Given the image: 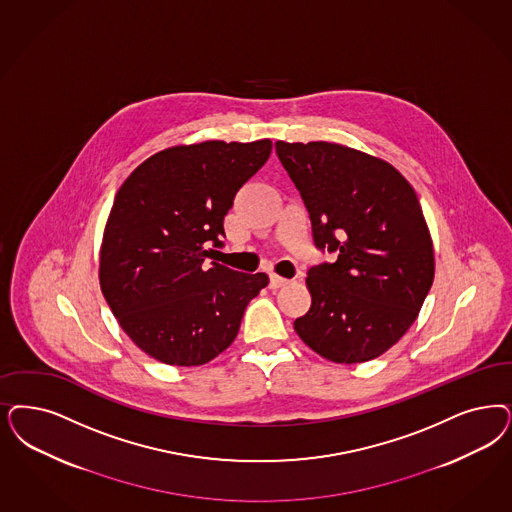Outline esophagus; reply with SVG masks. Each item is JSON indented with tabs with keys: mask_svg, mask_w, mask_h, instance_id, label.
<instances>
[{
	"mask_svg": "<svg viewBox=\"0 0 512 512\" xmlns=\"http://www.w3.org/2000/svg\"><path fill=\"white\" fill-rule=\"evenodd\" d=\"M289 280L287 278H282V276H278V274H270V287L272 289H278V287H283V285H287Z\"/></svg>",
	"mask_w": 512,
	"mask_h": 512,
	"instance_id": "34e87169",
	"label": "esophagus"
}]
</instances>
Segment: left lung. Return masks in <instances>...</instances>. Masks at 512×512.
I'll return each mask as SVG.
<instances>
[{
	"label": "left lung",
	"instance_id": "left-lung-1",
	"mask_svg": "<svg viewBox=\"0 0 512 512\" xmlns=\"http://www.w3.org/2000/svg\"><path fill=\"white\" fill-rule=\"evenodd\" d=\"M276 153L316 247L338 255L308 270L312 306L295 331L329 361H371L405 335L435 276L418 196L388 162L338 143L278 141Z\"/></svg>",
	"mask_w": 512,
	"mask_h": 512
}]
</instances>
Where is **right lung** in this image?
<instances>
[{"label":"right lung","instance_id":"add662e5","mask_svg":"<svg viewBox=\"0 0 512 512\" xmlns=\"http://www.w3.org/2000/svg\"><path fill=\"white\" fill-rule=\"evenodd\" d=\"M272 141H204L170 147L140 164L115 196L100 285L124 333L166 365L196 367L227 350L265 272L246 274L210 259L225 215Z\"/></svg>","mask_w":512,"mask_h":512}]
</instances>
